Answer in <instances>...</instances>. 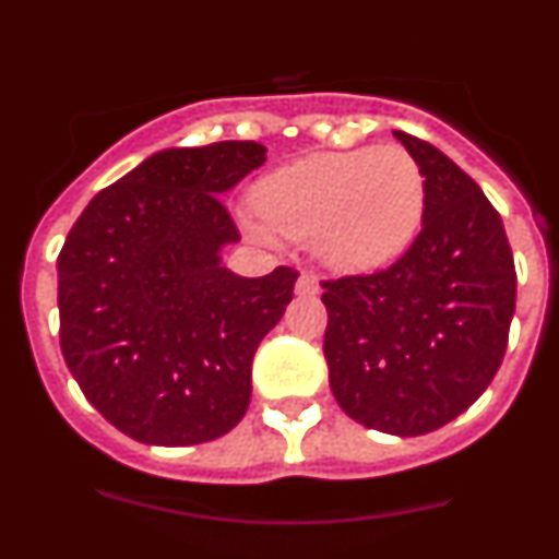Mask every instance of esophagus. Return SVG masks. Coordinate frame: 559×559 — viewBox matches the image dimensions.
Returning a JSON list of instances; mask_svg holds the SVG:
<instances>
[{
    "label": "esophagus",
    "mask_w": 559,
    "mask_h": 559,
    "mask_svg": "<svg viewBox=\"0 0 559 559\" xmlns=\"http://www.w3.org/2000/svg\"><path fill=\"white\" fill-rule=\"evenodd\" d=\"M295 292L297 295H316V292H319V278H316V275L302 273L300 278H297Z\"/></svg>",
    "instance_id": "obj_1"
}]
</instances>
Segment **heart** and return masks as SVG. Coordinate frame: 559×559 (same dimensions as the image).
<instances>
[{
	"mask_svg": "<svg viewBox=\"0 0 559 559\" xmlns=\"http://www.w3.org/2000/svg\"><path fill=\"white\" fill-rule=\"evenodd\" d=\"M262 218L246 227L264 243L308 238L326 264L348 273L397 259L425 218L427 186L403 145L321 151L264 175L253 186Z\"/></svg>",
	"mask_w": 559,
	"mask_h": 559,
	"instance_id": "1",
	"label": "heart"
}]
</instances>
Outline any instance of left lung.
Listing matches in <instances>:
<instances>
[{
	"label": "left lung",
	"instance_id": "8db88e82",
	"mask_svg": "<svg viewBox=\"0 0 559 559\" xmlns=\"http://www.w3.org/2000/svg\"><path fill=\"white\" fill-rule=\"evenodd\" d=\"M427 186L421 233L373 275L324 281V359L337 405L389 436H425L471 408L503 362L516 273L498 211L476 180L394 132Z\"/></svg>",
	"mask_w": 559,
	"mask_h": 559
}]
</instances>
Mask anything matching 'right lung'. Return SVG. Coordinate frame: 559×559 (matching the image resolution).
<instances>
[{
	"label": "right lung",
	"mask_w": 559,
	"mask_h": 559,
	"mask_svg": "<svg viewBox=\"0 0 559 559\" xmlns=\"http://www.w3.org/2000/svg\"><path fill=\"white\" fill-rule=\"evenodd\" d=\"M253 140L165 148L99 191L59 253V335L72 379L123 436L194 447L233 430L251 362L297 273L222 264L238 227L222 197L267 159Z\"/></svg>",
	"instance_id": "add662e5"
}]
</instances>
